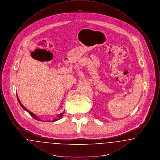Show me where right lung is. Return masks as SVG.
<instances>
[{
    "instance_id": "1",
    "label": "right lung",
    "mask_w": 160,
    "mask_h": 160,
    "mask_svg": "<svg viewBox=\"0 0 160 160\" xmlns=\"http://www.w3.org/2000/svg\"><path fill=\"white\" fill-rule=\"evenodd\" d=\"M17 99H18V102H19L20 105L21 106V107L23 108V109H24L25 111H26L29 114H30L32 117H33L35 119H36V120H37V121H44V122H47V121H44L42 120L41 118H39L38 117L37 115H36V114L33 113L32 112H31V111H29V110H28L26 107H24L23 106V104H22V102H20V99L18 98V97L17 95ZM64 113H65V111H64V112H63L62 113H61L60 114H58V116H56L54 119H53L52 121H48V122H55V121H58V120L61 119V118L63 117Z\"/></svg>"
}]
</instances>
